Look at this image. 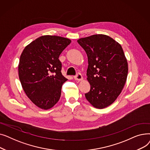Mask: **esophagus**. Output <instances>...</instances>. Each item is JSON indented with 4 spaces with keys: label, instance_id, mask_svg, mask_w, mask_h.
I'll use <instances>...</instances> for the list:
<instances>
[{
    "label": "esophagus",
    "instance_id": "34e87169",
    "mask_svg": "<svg viewBox=\"0 0 150 150\" xmlns=\"http://www.w3.org/2000/svg\"><path fill=\"white\" fill-rule=\"evenodd\" d=\"M74 79L77 81H81L83 79V78L81 74H78L76 76H74Z\"/></svg>",
    "mask_w": 150,
    "mask_h": 150
}]
</instances>
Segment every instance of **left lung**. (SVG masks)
Here are the masks:
<instances>
[{
	"label": "left lung",
	"mask_w": 150,
	"mask_h": 150,
	"mask_svg": "<svg viewBox=\"0 0 150 150\" xmlns=\"http://www.w3.org/2000/svg\"><path fill=\"white\" fill-rule=\"evenodd\" d=\"M88 56L87 80L90 91L85 93L96 108L112 104L127 81L128 65L121 45L109 36L98 34L77 41Z\"/></svg>",
	"instance_id": "left-lung-1"
}]
</instances>
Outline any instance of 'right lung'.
<instances>
[{"instance_id":"right-lung-1","label":"right lung","mask_w":150,"mask_h":150,"mask_svg":"<svg viewBox=\"0 0 150 150\" xmlns=\"http://www.w3.org/2000/svg\"><path fill=\"white\" fill-rule=\"evenodd\" d=\"M71 42L69 39L44 35L27 45L18 65L19 78L28 98L47 110L59 101L62 84L67 80L61 72L59 57Z\"/></svg>"}]
</instances>
